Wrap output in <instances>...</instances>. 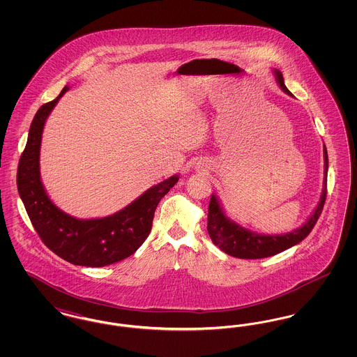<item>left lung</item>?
<instances>
[{"instance_id":"obj_1","label":"left lung","mask_w":357,"mask_h":357,"mask_svg":"<svg viewBox=\"0 0 357 357\" xmlns=\"http://www.w3.org/2000/svg\"><path fill=\"white\" fill-rule=\"evenodd\" d=\"M275 75V80L280 88L293 96L291 92L284 83L282 73L278 69L273 70ZM326 174H328V153L324 147V187L320 202L313 210L312 215L307 221L298 229L278 236H266L257 234L248 229H243L231 220H229L222 208L218 198L213 194L208 204V215H207V231L215 246H218L222 252L231 257H237L242 259H258L278 255L289 248L300 243L314 227L319 217L321 215L325 198H326Z\"/></svg>"}]
</instances>
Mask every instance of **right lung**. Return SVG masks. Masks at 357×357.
I'll return each instance as SVG.
<instances>
[{
    "mask_svg": "<svg viewBox=\"0 0 357 357\" xmlns=\"http://www.w3.org/2000/svg\"><path fill=\"white\" fill-rule=\"evenodd\" d=\"M40 107L29 128L25 150L17 170L18 194L34 230L54 255L73 265L102 268L134 255L149 237L159 201L178 182L179 176L150 187L132 204L118 213L95 220H79L52 202L40 176V149L44 124L59 99L68 91Z\"/></svg>",
    "mask_w": 357,
    "mask_h": 357,
    "instance_id": "obj_1",
    "label": "right lung"
}]
</instances>
